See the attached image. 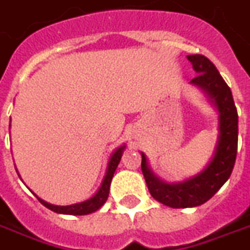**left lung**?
I'll use <instances>...</instances> for the list:
<instances>
[{"mask_svg": "<svg viewBox=\"0 0 250 250\" xmlns=\"http://www.w3.org/2000/svg\"><path fill=\"white\" fill-rule=\"evenodd\" d=\"M188 60L198 73L190 83L204 88L219 109L220 135L215 155L205 171L180 184H166L156 179L147 167L146 158L142 154L141 168L150 194L160 204L173 208H194L208 202L229 179L237 154L239 117L231 88L208 57L191 55L188 56Z\"/></svg>", "mask_w": 250, "mask_h": 250, "instance_id": "left-lung-1", "label": "left lung"}]
</instances>
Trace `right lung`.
<instances>
[{
	"label": "right lung",
	"instance_id": "add662e5",
	"mask_svg": "<svg viewBox=\"0 0 250 250\" xmlns=\"http://www.w3.org/2000/svg\"><path fill=\"white\" fill-rule=\"evenodd\" d=\"M125 146L117 148L113 155L111 156L109 159V163H108V169L107 175L104 177L103 184L102 187L98 190V193L92 197V198L87 199L84 202H81V204L70 205V206H55V205H51L42 201V199L38 198L40 201V204L44 205L45 208H48L49 210L55 212H59V214H67V215H87V214H91V212L96 211L99 208H102L105 201L108 198V194H109V187H111L112 177H113V173H115L116 168L119 166L120 160H121V155H123V151Z\"/></svg>",
	"mask_w": 250,
	"mask_h": 250
}]
</instances>
